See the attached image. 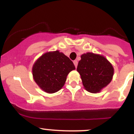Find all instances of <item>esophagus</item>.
<instances>
[{
    "instance_id": "obj_1",
    "label": "esophagus",
    "mask_w": 134,
    "mask_h": 134,
    "mask_svg": "<svg viewBox=\"0 0 134 134\" xmlns=\"http://www.w3.org/2000/svg\"><path fill=\"white\" fill-rule=\"evenodd\" d=\"M74 65H75V67H76V68H77V64H78L77 60H74Z\"/></svg>"
}]
</instances>
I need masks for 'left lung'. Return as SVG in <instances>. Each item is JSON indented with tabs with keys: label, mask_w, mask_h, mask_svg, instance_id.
Here are the masks:
<instances>
[{
	"label": "left lung",
	"mask_w": 134,
	"mask_h": 134,
	"mask_svg": "<svg viewBox=\"0 0 134 134\" xmlns=\"http://www.w3.org/2000/svg\"><path fill=\"white\" fill-rule=\"evenodd\" d=\"M77 70L81 75L83 86L87 91L96 93L111 82L113 66L107 58L93 53L81 55Z\"/></svg>",
	"instance_id": "8db88e82"
}]
</instances>
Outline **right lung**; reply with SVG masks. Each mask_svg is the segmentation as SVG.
<instances>
[{
	"label": "right lung",
	"instance_id": "right-lung-1",
	"mask_svg": "<svg viewBox=\"0 0 134 134\" xmlns=\"http://www.w3.org/2000/svg\"><path fill=\"white\" fill-rule=\"evenodd\" d=\"M76 69L73 62L59 51L46 53L33 67L34 80L41 89L48 93L57 92L64 86L68 74Z\"/></svg>",
	"mask_w": 134,
	"mask_h": 134
}]
</instances>
